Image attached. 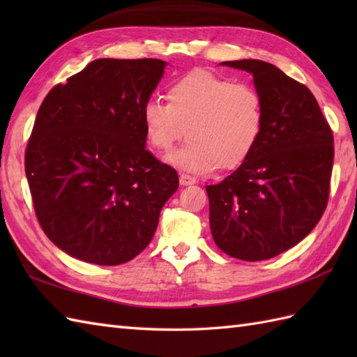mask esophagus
Masks as SVG:
<instances>
[{
  "mask_svg": "<svg viewBox=\"0 0 357 357\" xmlns=\"http://www.w3.org/2000/svg\"><path fill=\"white\" fill-rule=\"evenodd\" d=\"M179 183H181V185H192V184H196V178L190 176V174L183 173L179 176Z\"/></svg>",
  "mask_w": 357,
  "mask_h": 357,
  "instance_id": "esophagus-1",
  "label": "esophagus"
}]
</instances>
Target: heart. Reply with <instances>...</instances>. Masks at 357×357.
Here are the masks:
<instances>
[{
	"label": "heart",
	"instance_id": "1",
	"mask_svg": "<svg viewBox=\"0 0 357 357\" xmlns=\"http://www.w3.org/2000/svg\"><path fill=\"white\" fill-rule=\"evenodd\" d=\"M167 101L144 104L142 126L150 146L161 151L183 138L187 127L188 141L165 158L181 170L206 174L218 167L234 169L252 153L261 135L262 98L248 84L193 70L172 82Z\"/></svg>",
	"mask_w": 357,
	"mask_h": 357
}]
</instances>
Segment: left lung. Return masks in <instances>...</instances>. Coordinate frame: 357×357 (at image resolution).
Segmentation results:
<instances>
[{
	"label": "left lung",
	"instance_id": "obj_1",
	"mask_svg": "<svg viewBox=\"0 0 357 357\" xmlns=\"http://www.w3.org/2000/svg\"><path fill=\"white\" fill-rule=\"evenodd\" d=\"M221 66L253 75L264 121L252 153L222 183L207 185L210 230L231 257L264 261L312 231L328 202L333 133L310 90L259 59Z\"/></svg>",
	"mask_w": 357,
	"mask_h": 357
}]
</instances>
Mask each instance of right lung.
Masks as SVG:
<instances>
[{
	"mask_svg": "<svg viewBox=\"0 0 357 357\" xmlns=\"http://www.w3.org/2000/svg\"><path fill=\"white\" fill-rule=\"evenodd\" d=\"M162 59L89 63L44 98L26 149L41 229L75 259L119 265L146 248L178 173L146 150L142 107Z\"/></svg>",
	"mask_w": 357,
	"mask_h": 357,
	"instance_id": "add662e5",
	"label": "right lung"
}]
</instances>
